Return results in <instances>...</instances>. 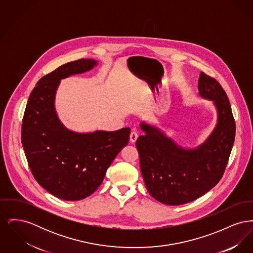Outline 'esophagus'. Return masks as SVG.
Masks as SVG:
<instances>
[{"instance_id":"1","label":"esophagus","mask_w":253,"mask_h":253,"mask_svg":"<svg viewBox=\"0 0 253 253\" xmlns=\"http://www.w3.org/2000/svg\"><path fill=\"white\" fill-rule=\"evenodd\" d=\"M137 137H138V134H137V132H134V131H132V132L130 133V141H131L132 143H134V142L136 141Z\"/></svg>"}]
</instances>
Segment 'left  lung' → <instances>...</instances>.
<instances>
[{
	"instance_id": "left-lung-1",
	"label": "left lung",
	"mask_w": 253,
	"mask_h": 253,
	"mask_svg": "<svg viewBox=\"0 0 253 253\" xmlns=\"http://www.w3.org/2000/svg\"><path fill=\"white\" fill-rule=\"evenodd\" d=\"M199 96L213 102L217 123L210 136L194 149L176 144L160 128L140 123L136 140L145 186L160 203L186 204L212 189L222 178L235 137V121L226 92L213 78L200 73Z\"/></svg>"
}]
</instances>
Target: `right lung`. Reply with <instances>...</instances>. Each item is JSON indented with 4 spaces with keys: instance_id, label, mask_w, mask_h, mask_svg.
<instances>
[{
    "instance_id": "right-lung-1",
    "label": "right lung",
    "mask_w": 253,
    "mask_h": 253,
    "mask_svg": "<svg viewBox=\"0 0 253 253\" xmlns=\"http://www.w3.org/2000/svg\"><path fill=\"white\" fill-rule=\"evenodd\" d=\"M97 61L75 60L42 77L30 94L22 125V144L37 182L52 195L78 201L91 195L128 144L130 128L77 132L67 129L55 109L60 81L93 69Z\"/></svg>"
}]
</instances>
